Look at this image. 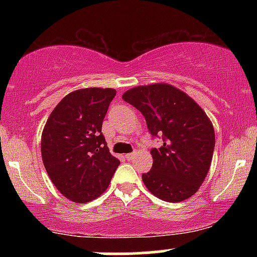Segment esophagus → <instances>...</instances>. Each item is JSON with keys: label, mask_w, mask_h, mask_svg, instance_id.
<instances>
[{"label": "esophagus", "mask_w": 257, "mask_h": 257, "mask_svg": "<svg viewBox=\"0 0 257 257\" xmlns=\"http://www.w3.org/2000/svg\"><path fill=\"white\" fill-rule=\"evenodd\" d=\"M124 157L128 159V161H131V159H133L135 157V153H128V155H125Z\"/></svg>", "instance_id": "esophagus-1"}]
</instances>
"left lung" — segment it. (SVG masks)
<instances>
[{"mask_svg": "<svg viewBox=\"0 0 257 257\" xmlns=\"http://www.w3.org/2000/svg\"><path fill=\"white\" fill-rule=\"evenodd\" d=\"M122 99L144 114L153 137L163 139V145L151 150V170L143 174L147 190L172 203L192 197L210 169L215 147L213 123L203 108L168 83L138 85Z\"/></svg>", "mask_w": 257, "mask_h": 257, "instance_id": "obj_1", "label": "left lung"}]
</instances>
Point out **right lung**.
<instances>
[{"instance_id":"right-lung-1","label":"right lung","mask_w":257,"mask_h":257,"mask_svg":"<svg viewBox=\"0 0 257 257\" xmlns=\"http://www.w3.org/2000/svg\"><path fill=\"white\" fill-rule=\"evenodd\" d=\"M114 96L112 88L71 91L55 106L43 128L41 153L47 174L59 192L75 203L98 198L119 166L101 133Z\"/></svg>"}]
</instances>
